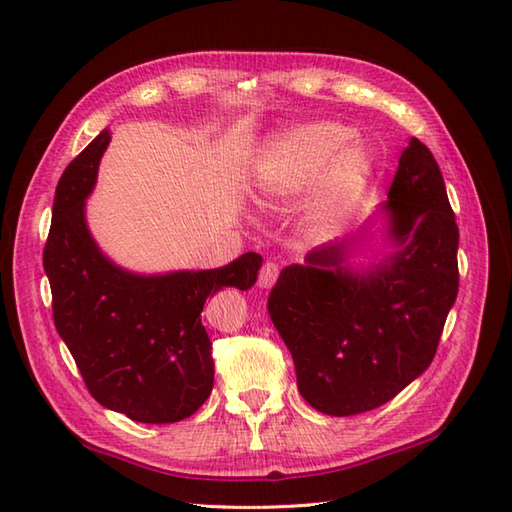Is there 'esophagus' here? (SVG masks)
I'll use <instances>...</instances> for the list:
<instances>
[{"label": "esophagus", "instance_id": "esophagus-1", "mask_svg": "<svg viewBox=\"0 0 512 512\" xmlns=\"http://www.w3.org/2000/svg\"><path fill=\"white\" fill-rule=\"evenodd\" d=\"M277 277H279V266H277L275 262H266V264L262 266V270H259L257 286H259V288H264V290L273 288V286H275V281H277Z\"/></svg>", "mask_w": 512, "mask_h": 512}]
</instances>
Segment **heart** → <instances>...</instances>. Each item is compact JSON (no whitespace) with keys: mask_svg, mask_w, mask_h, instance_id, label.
Returning <instances> with one entry per match:
<instances>
[{"mask_svg":"<svg viewBox=\"0 0 512 512\" xmlns=\"http://www.w3.org/2000/svg\"><path fill=\"white\" fill-rule=\"evenodd\" d=\"M352 129L334 121L288 127L257 149L250 165L248 191L262 209H279L306 191L308 224L332 233L367 187L372 160Z\"/></svg>","mask_w":512,"mask_h":512,"instance_id":"heart-1","label":"heart"}]
</instances>
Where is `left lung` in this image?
Masks as SVG:
<instances>
[{
	"label": "left lung",
	"mask_w": 512,
	"mask_h": 512,
	"mask_svg": "<svg viewBox=\"0 0 512 512\" xmlns=\"http://www.w3.org/2000/svg\"><path fill=\"white\" fill-rule=\"evenodd\" d=\"M378 213L385 250L367 266L350 264L363 237L323 244L281 270L268 297L301 396L336 418L372 411L413 383L458 297V224L418 138L400 154Z\"/></svg>",
	"instance_id": "8db88e82"
}]
</instances>
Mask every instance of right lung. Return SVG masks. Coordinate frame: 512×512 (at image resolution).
Returning <instances> with one entry per match:
<instances>
[{"label": "right lung", "instance_id": "add662e5", "mask_svg": "<svg viewBox=\"0 0 512 512\" xmlns=\"http://www.w3.org/2000/svg\"><path fill=\"white\" fill-rule=\"evenodd\" d=\"M101 132L76 156L54 191L43 270L57 332L90 394L103 407L147 424L189 418L213 389L211 339L200 312L222 288L255 286L262 255L244 253L213 270L132 273L90 233L85 202L110 145Z\"/></svg>", "mask_w": 512, "mask_h": 512}]
</instances>
